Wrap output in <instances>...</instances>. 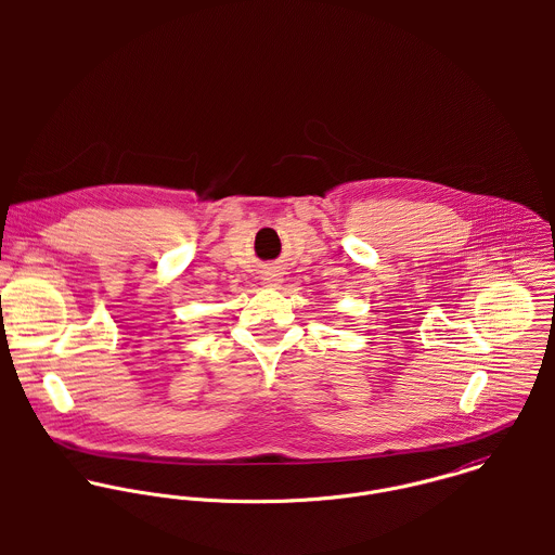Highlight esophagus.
Listing matches in <instances>:
<instances>
[{"label": "esophagus", "instance_id": "1", "mask_svg": "<svg viewBox=\"0 0 555 555\" xmlns=\"http://www.w3.org/2000/svg\"><path fill=\"white\" fill-rule=\"evenodd\" d=\"M262 282L267 284V286H278V282H280V273H267L264 278H262Z\"/></svg>", "mask_w": 555, "mask_h": 555}]
</instances>
